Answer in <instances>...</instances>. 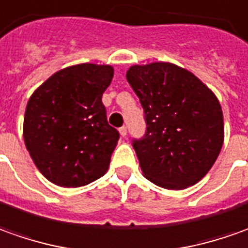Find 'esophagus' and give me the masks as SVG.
<instances>
[{"label":"esophagus","instance_id":"1","mask_svg":"<svg viewBox=\"0 0 248 248\" xmlns=\"http://www.w3.org/2000/svg\"><path fill=\"white\" fill-rule=\"evenodd\" d=\"M119 131H120V135L123 136V138H125V136H127V127H121Z\"/></svg>","mask_w":248,"mask_h":248}]
</instances>
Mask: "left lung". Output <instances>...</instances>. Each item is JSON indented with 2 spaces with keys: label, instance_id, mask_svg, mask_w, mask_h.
Segmentation results:
<instances>
[{
  "label": "left lung",
  "instance_id": "1",
  "mask_svg": "<svg viewBox=\"0 0 248 248\" xmlns=\"http://www.w3.org/2000/svg\"><path fill=\"white\" fill-rule=\"evenodd\" d=\"M127 80L143 108L146 131L132 138V147L144 176L169 190L199 182L224 142L218 99L197 76L168 62L131 66Z\"/></svg>",
  "mask_w": 248,
  "mask_h": 248
}]
</instances>
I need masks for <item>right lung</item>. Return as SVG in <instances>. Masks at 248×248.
Instances as JSON below:
<instances>
[{
    "instance_id": "1",
    "label": "right lung",
    "mask_w": 248,
    "mask_h": 248,
    "mask_svg": "<svg viewBox=\"0 0 248 248\" xmlns=\"http://www.w3.org/2000/svg\"><path fill=\"white\" fill-rule=\"evenodd\" d=\"M113 68L80 64L50 76L31 95L24 142L39 172L60 187H81L104 176L120 134L109 125L102 94Z\"/></svg>"
}]
</instances>
